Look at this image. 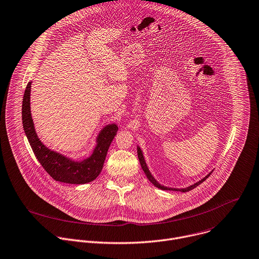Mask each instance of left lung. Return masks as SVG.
<instances>
[{
  "label": "left lung",
  "mask_w": 259,
  "mask_h": 259,
  "mask_svg": "<svg viewBox=\"0 0 259 259\" xmlns=\"http://www.w3.org/2000/svg\"><path fill=\"white\" fill-rule=\"evenodd\" d=\"M137 154H138V158H139V162H140V164H141V167H142V169H143V171L145 173V175H146V177H147V179L155 186V187H157V188H159V189H161V190H173V191H181V192H187V191H190V190H192V189H194L195 187H197L199 184H201L203 181H205L208 177H209V175L211 174V173H209L207 176H205L203 179H201L199 182H197V183H195V184H193V185H191V186H189V187H186V188H182V189H177V188H168V187H164V186H162V185H160L153 177H152V175L150 174V171H149V169H148V167H147V165H146V162H145V160H144V157H143V154H142V151H141V149H140V147H137Z\"/></svg>",
  "instance_id": "left-lung-1"
}]
</instances>
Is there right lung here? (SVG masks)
Wrapping results in <instances>:
<instances>
[{"label":"right lung","mask_w":259,"mask_h":259,"mask_svg":"<svg viewBox=\"0 0 259 259\" xmlns=\"http://www.w3.org/2000/svg\"><path fill=\"white\" fill-rule=\"evenodd\" d=\"M31 82L27 83L22 102V123L30 146L42 167L56 181L68 184H85L94 181L102 171L108 149L117 134L118 126H106L97 138L93 154L81 161L72 160L46 147L37 137L30 112Z\"/></svg>","instance_id":"obj_1"}]
</instances>
